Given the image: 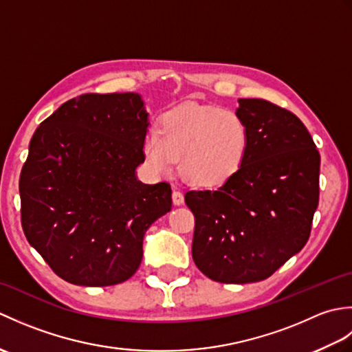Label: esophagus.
Returning a JSON list of instances; mask_svg holds the SVG:
<instances>
[{
	"instance_id": "obj_1",
	"label": "esophagus",
	"mask_w": 352,
	"mask_h": 352,
	"mask_svg": "<svg viewBox=\"0 0 352 352\" xmlns=\"http://www.w3.org/2000/svg\"><path fill=\"white\" fill-rule=\"evenodd\" d=\"M172 203H174L175 206H182L184 203L183 193L178 192V190H174V193H172Z\"/></svg>"
}]
</instances>
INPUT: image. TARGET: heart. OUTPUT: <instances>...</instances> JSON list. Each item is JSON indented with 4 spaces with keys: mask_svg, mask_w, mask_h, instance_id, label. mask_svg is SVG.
<instances>
[{
    "mask_svg": "<svg viewBox=\"0 0 352 352\" xmlns=\"http://www.w3.org/2000/svg\"><path fill=\"white\" fill-rule=\"evenodd\" d=\"M250 126L233 110L219 106H184L149 129L142 151L153 174L168 177L180 159L184 180L201 188H219L242 170L250 151Z\"/></svg>",
    "mask_w": 352,
    "mask_h": 352,
    "instance_id": "obj_1",
    "label": "heart"
}]
</instances>
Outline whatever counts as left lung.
<instances>
[{
	"label": "left lung",
	"instance_id": "left-lung-1",
	"mask_svg": "<svg viewBox=\"0 0 352 352\" xmlns=\"http://www.w3.org/2000/svg\"><path fill=\"white\" fill-rule=\"evenodd\" d=\"M248 159L218 190L184 195L195 214L192 257L208 278L245 284L271 276L307 243L319 203L320 155L292 111L241 98Z\"/></svg>",
	"mask_w": 352,
	"mask_h": 352
}]
</instances>
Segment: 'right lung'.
<instances>
[{
  "label": "right lung",
  "mask_w": 352,
  "mask_h": 352,
  "mask_svg": "<svg viewBox=\"0 0 352 352\" xmlns=\"http://www.w3.org/2000/svg\"><path fill=\"white\" fill-rule=\"evenodd\" d=\"M148 125L139 94H85L34 131L19 178L22 230L65 281L129 280L146 230L170 212V186L136 177Z\"/></svg>",
  "instance_id": "add662e5"
}]
</instances>
